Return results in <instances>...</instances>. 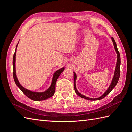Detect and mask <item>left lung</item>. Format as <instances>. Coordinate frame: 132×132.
I'll list each match as a JSON object with an SVG mask.
<instances>
[{"label": "left lung", "mask_w": 132, "mask_h": 132, "mask_svg": "<svg viewBox=\"0 0 132 132\" xmlns=\"http://www.w3.org/2000/svg\"><path fill=\"white\" fill-rule=\"evenodd\" d=\"M112 41L113 42V45L114 47V49L116 51V53L117 54V64H116V67L115 69V71H114V77L113 78L112 81L111 82V84L110 86H109V89L107 90V91L105 92V93L103 94L101 96H100L98 98H91L89 97H87L85 96L84 95H83L82 94H81L80 93H79L78 91L77 90V88H76V86H75V81L76 79H77V75H76L75 73L74 72V90L75 91L76 94H77L79 96L81 97V98H85L86 100H101L103 98H104L105 96L109 94L110 92L113 90V89L116 86V85H117V84L118 81V80L119 78V76H120V65H121V57H120V54H119V52L117 49V45L113 37H111Z\"/></svg>", "instance_id": "8db88e82"}]
</instances>
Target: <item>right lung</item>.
I'll return each mask as SVG.
<instances>
[{"instance_id": "right-lung-1", "label": "right lung", "mask_w": 132, "mask_h": 132, "mask_svg": "<svg viewBox=\"0 0 132 132\" xmlns=\"http://www.w3.org/2000/svg\"><path fill=\"white\" fill-rule=\"evenodd\" d=\"M18 44L16 47V50L15 51V53L14 54L13 56V77L14 80L16 83V85L19 87L22 93L24 94L27 97L32 100L34 101H41L44 100H46L47 98H49L51 97L55 93V84H56L57 80L59 77L60 74H61L63 70H64V68H62L59 69L58 70L56 71L54 73L51 85L50 87V88L47 90L46 91L42 92V93H38V92H33L30 91L27 89H26L23 86L21 85L19 83L18 80L16 77V71H15V59H16V48H17Z\"/></svg>"}]
</instances>
